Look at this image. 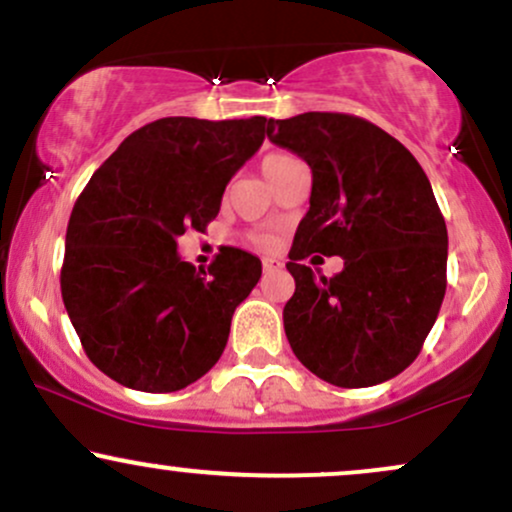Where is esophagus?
I'll return each instance as SVG.
<instances>
[{
    "label": "esophagus",
    "mask_w": 512,
    "mask_h": 512,
    "mask_svg": "<svg viewBox=\"0 0 512 512\" xmlns=\"http://www.w3.org/2000/svg\"><path fill=\"white\" fill-rule=\"evenodd\" d=\"M262 267H264V272H274V269H281L284 264H281L279 260H274V257H264Z\"/></svg>",
    "instance_id": "esophagus-1"
}]
</instances>
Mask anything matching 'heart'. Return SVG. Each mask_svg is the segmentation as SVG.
<instances>
[{
	"mask_svg": "<svg viewBox=\"0 0 512 512\" xmlns=\"http://www.w3.org/2000/svg\"><path fill=\"white\" fill-rule=\"evenodd\" d=\"M289 158H291V156H284V154H272V156H267V158H264V163H262V170H264V173H267V170H272L274 166H279V163L289 161ZM255 240H257V243H260V245H269V238H267V236H257Z\"/></svg>",
	"mask_w": 512,
	"mask_h": 512,
	"instance_id": "1",
	"label": "heart"
}]
</instances>
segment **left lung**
I'll return each mask as SVG.
<instances>
[{
  "label": "left lung",
  "mask_w": 512,
  "mask_h": 512,
  "mask_svg": "<svg viewBox=\"0 0 512 512\" xmlns=\"http://www.w3.org/2000/svg\"><path fill=\"white\" fill-rule=\"evenodd\" d=\"M267 137L313 170L286 262L293 354L337 387L395 378L419 356L448 286V228L424 168L385 129L346 113L269 117ZM310 251L339 254L345 269L315 277L302 264Z\"/></svg>",
  "instance_id": "obj_1"
}]
</instances>
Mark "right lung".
I'll list each match as a JSON object with an SVG mask.
<instances>
[{
  "instance_id": "right-lung-1",
  "label": "right lung",
  "mask_w": 512,
  "mask_h": 512,
  "mask_svg": "<svg viewBox=\"0 0 512 512\" xmlns=\"http://www.w3.org/2000/svg\"><path fill=\"white\" fill-rule=\"evenodd\" d=\"M264 132L267 117H161L129 134L76 199L62 301L86 356L115 383L175 392L221 358L262 262L221 248L204 272L180 260L175 240L207 231Z\"/></svg>"
}]
</instances>
